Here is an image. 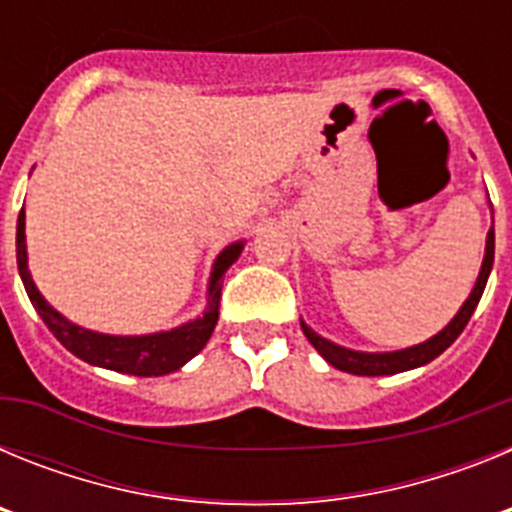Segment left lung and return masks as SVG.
<instances>
[{
  "label": "left lung",
  "mask_w": 512,
  "mask_h": 512,
  "mask_svg": "<svg viewBox=\"0 0 512 512\" xmlns=\"http://www.w3.org/2000/svg\"><path fill=\"white\" fill-rule=\"evenodd\" d=\"M492 259H495V228H490L487 233V248H485V261H482V269H479L477 284H474L472 295L469 300L461 305V310L456 312V318L451 320L446 328L438 333V336L428 338L425 343H418L413 348H402V351H390V354H361V351H351V348H341L336 343L325 341L312 328H307L302 323V330H305L307 341L318 348V354L328 361L330 366H336L341 372L348 374H359V377H384V374H397V372H408V369H415V366H423L428 361H433L436 356H441L456 338L461 336V330L467 328L469 318H472L474 307H477L479 297L485 292L487 277H490Z\"/></svg>",
  "instance_id": "obj_1"
}]
</instances>
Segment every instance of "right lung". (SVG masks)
<instances>
[{
  "instance_id": "1",
  "label": "right lung",
  "mask_w": 512,
  "mask_h": 512,
  "mask_svg": "<svg viewBox=\"0 0 512 512\" xmlns=\"http://www.w3.org/2000/svg\"><path fill=\"white\" fill-rule=\"evenodd\" d=\"M241 248L243 243H233L217 256L210 289H207V310L202 318L182 325V328L166 330V333H153V336H102V333L69 323L43 300L30 271H27L25 210H20V217H17V269H20L27 297L43 318V323L48 325V330L81 361L112 369V372L133 374V377H161V374L176 372L192 356L200 354L205 343L210 341L212 330H215L220 292H223V274L241 256Z\"/></svg>"
}]
</instances>
